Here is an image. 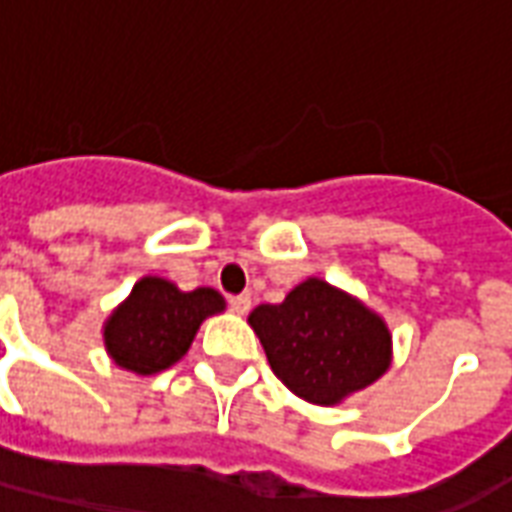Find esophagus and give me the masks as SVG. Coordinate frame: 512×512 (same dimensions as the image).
Wrapping results in <instances>:
<instances>
[{
  "instance_id": "34e87169",
  "label": "esophagus",
  "mask_w": 512,
  "mask_h": 512,
  "mask_svg": "<svg viewBox=\"0 0 512 512\" xmlns=\"http://www.w3.org/2000/svg\"><path fill=\"white\" fill-rule=\"evenodd\" d=\"M249 307H252V299H249L246 293H241V296H230V310H233L235 315H246Z\"/></svg>"
}]
</instances>
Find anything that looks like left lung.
<instances>
[{"instance_id": "left-lung-1", "label": "left lung", "mask_w": 512, "mask_h": 512, "mask_svg": "<svg viewBox=\"0 0 512 512\" xmlns=\"http://www.w3.org/2000/svg\"><path fill=\"white\" fill-rule=\"evenodd\" d=\"M249 326L274 376L315 406H337L384 376L392 334L381 315L329 282L310 277L282 304H260Z\"/></svg>"}]
</instances>
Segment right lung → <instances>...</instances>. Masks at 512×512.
I'll list each match as a JSON object with an SVG mask.
<instances>
[{
	"instance_id": "obj_1",
	"label": "right lung",
	"mask_w": 512,
	"mask_h": 512,
	"mask_svg": "<svg viewBox=\"0 0 512 512\" xmlns=\"http://www.w3.org/2000/svg\"><path fill=\"white\" fill-rule=\"evenodd\" d=\"M224 310L213 288L183 293L161 277H142L104 323V345L112 362L136 376H153L186 356L205 318Z\"/></svg>"
}]
</instances>
